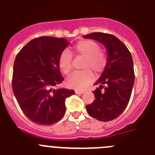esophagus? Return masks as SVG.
Listing matches in <instances>:
<instances>
[{
    "mask_svg": "<svg viewBox=\"0 0 155 155\" xmlns=\"http://www.w3.org/2000/svg\"><path fill=\"white\" fill-rule=\"evenodd\" d=\"M75 93H76V94H83V93H84V91H81V90H76V91H75Z\"/></svg>",
    "mask_w": 155,
    "mask_h": 155,
    "instance_id": "1",
    "label": "esophagus"
}]
</instances>
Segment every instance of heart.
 <instances>
[{
	"mask_svg": "<svg viewBox=\"0 0 155 155\" xmlns=\"http://www.w3.org/2000/svg\"><path fill=\"white\" fill-rule=\"evenodd\" d=\"M99 50L98 43L89 39L81 40L74 46L73 53L75 55L84 58L82 68L88 70L72 74L67 81V84L69 87L74 89H84L94 78L90 69L95 74H99L103 71L107 60L105 54ZM58 65L61 71L65 74H68L71 72L72 70L71 56L68 51L61 53Z\"/></svg>",
	"mask_w": 155,
	"mask_h": 155,
	"instance_id": "b5f03b06",
	"label": "heart"
}]
</instances>
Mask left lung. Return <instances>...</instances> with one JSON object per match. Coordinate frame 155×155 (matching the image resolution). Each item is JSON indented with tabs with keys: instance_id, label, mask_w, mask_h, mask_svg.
I'll list each match as a JSON object with an SVG mask.
<instances>
[{
	"instance_id": "obj_1",
	"label": "left lung",
	"mask_w": 155,
	"mask_h": 155,
	"mask_svg": "<svg viewBox=\"0 0 155 155\" xmlns=\"http://www.w3.org/2000/svg\"><path fill=\"white\" fill-rule=\"evenodd\" d=\"M101 42L106 49L107 61L94 85V102L86 106L91 117L102 122L116 119L126 109L134 84V62L126 45L115 35L93 32L84 35Z\"/></svg>"
}]
</instances>
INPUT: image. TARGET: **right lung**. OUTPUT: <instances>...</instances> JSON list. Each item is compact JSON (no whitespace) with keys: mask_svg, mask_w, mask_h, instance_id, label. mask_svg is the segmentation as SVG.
Returning a JSON list of instances; mask_svg holds the SVG:
<instances>
[{"mask_svg":"<svg viewBox=\"0 0 155 155\" xmlns=\"http://www.w3.org/2000/svg\"><path fill=\"white\" fill-rule=\"evenodd\" d=\"M70 42L64 38L42 36L28 42L16 56L12 89L23 113L39 125L61 120L66 112V98L74 90L54 89L64 81L59 58Z\"/></svg>","mask_w":155,"mask_h":155,"instance_id":"add662e5","label":"right lung"}]
</instances>
